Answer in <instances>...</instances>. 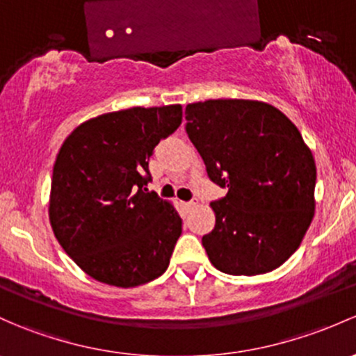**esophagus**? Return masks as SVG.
Masks as SVG:
<instances>
[{"label":"esophagus","instance_id":"1","mask_svg":"<svg viewBox=\"0 0 356 356\" xmlns=\"http://www.w3.org/2000/svg\"><path fill=\"white\" fill-rule=\"evenodd\" d=\"M182 204H184V208H193V207H196V201H194V200L184 201V203H182Z\"/></svg>","mask_w":356,"mask_h":356}]
</instances>
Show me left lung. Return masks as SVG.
<instances>
[{
    "mask_svg": "<svg viewBox=\"0 0 356 356\" xmlns=\"http://www.w3.org/2000/svg\"><path fill=\"white\" fill-rule=\"evenodd\" d=\"M186 133L227 194L211 201L215 228L203 235L211 264L254 276L298 249L314 216L316 162L283 112L257 100L218 99L186 107Z\"/></svg>",
    "mask_w": 356,
    "mask_h": 356,
    "instance_id": "8db88e82",
    "label": "left lung"
}]
</instances>
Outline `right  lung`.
<instances>
[{"mask_svg":"<svg viewBox=\"0 0 356 356\" xmlns=\"http://www.w3.org/2000/svg\"><path fill=\"white\" fill-rule=\"evenodd\" d=\"M182 122V107H133L78 126L56 156L49 220L88 276L138 286L165 273L182 220L148 191V160Z\"/></svg>","mask_w":356,"mask_h":356,"instance_id":"add662e5","label":"right lung"}]
</instances>
